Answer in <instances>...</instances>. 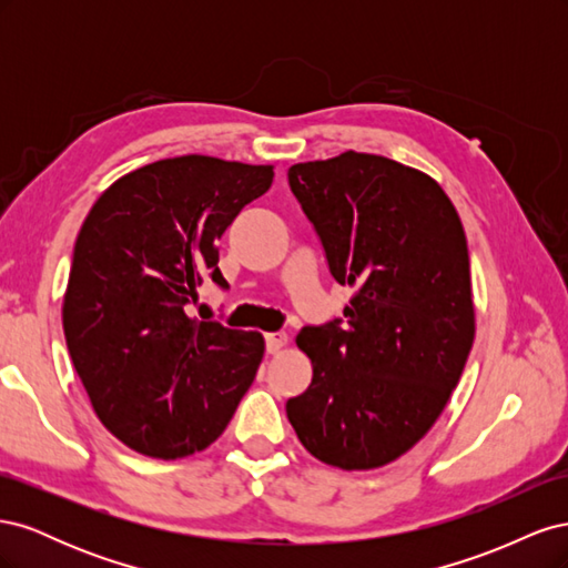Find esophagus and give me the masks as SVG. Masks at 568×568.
Here are the masks:
<instances>
[{"mask_svg":"<svg viewBox=\"0 0 568 568\" xmlns=\"http://www.w3.org/2000/svg\"><path fill=\"white\" fill-rule=\"evenodd\" d=\"M288 343V336L284 332H274V334H265V346L267 353H280Z\"/></svg>","mask_w":568,"mask_h":568,"instance_id":"1","label":"esophagus"}]
</instances>
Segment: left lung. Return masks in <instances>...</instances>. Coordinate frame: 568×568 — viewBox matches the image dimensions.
Returning a JSON list of instances; mask_svg holds the SVG:
<instances>
[{"label": "left lung", "instance_id": "obj_1", "mask_svg": "<svg viewBox=\"0 0 568 568\" xmlns=\"http://www.w3.org/2000/svg\"><path fill=\"white\" fill-rule=\"evenodd\" d=\"M288 184L353 296L346 320L296 336L313 384L286 403V417L320 462L379 469L428 434L467 365V236L432 175L376 153L296 163Z\"/></svg>", "mask_w": 568, "mask_h": 568}]
</instances>
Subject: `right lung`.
<instances>
[{"label":"right lung","instance_id":"add662e5","mask_svg":"<svg viewBox=\"0 0 568 568\" xmlns=\"http://www.w3.org/2000/svg\"><path fill=\"white\" fill-rule=\"evenodd\" d=\"M274 165L163 159L118 178L84 217L63 294V334L94 415L134 453L180 459L225 432L265 338L189 315L220 286L217 239L263 196Z\"/></svg>","mask_w":568,"mask_h":568}]
</instances>
